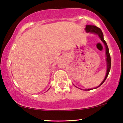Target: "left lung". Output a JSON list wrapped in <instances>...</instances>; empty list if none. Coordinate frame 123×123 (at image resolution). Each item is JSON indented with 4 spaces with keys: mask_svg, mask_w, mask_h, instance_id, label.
Masks as SVG:
<instances>
[{
    "mask_svg": "<svg viewBox=\"0 0 123 123\" xmlns=\"http://www.w3.org/2000/svg\"><path fill=\"white\" fill-rule=\"evenodd\" d=\"M86 31L87 32H92V33H95L97 34L100 37V38L101 40V41L104 43V45L105 46V49H106V61H107V71H106V74L105 78L104 79L103 81L102 82V83L100 84V86L98 87H96L95 88H98V87H100L101 85H102V84L104 83V82L105 81V80H106L107 76H108L109 72H110V68H111V58H110V53H109V50L108 46H107V43H106V41L104 39V36L103 33H102V32L100 28L97 27L95 26H92V25H87L86 27L85 28ZM91 90V89H87V90L90 91Z\"/></svg>",
    "mask_w": 123,
    "mask_h": 123,
    "instance_id": "obj_1",
    "label": "left lung"
}]
</instances>
